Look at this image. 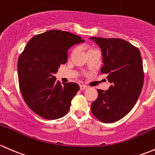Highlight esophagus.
Listing matches in <instances>:
<instances>
[{
  "mask_svg": "<svg viewBox=\"0 0 155 155\" xmlns=\"http://www.w3.org/2000/svg\"><path fill=\"white\" fill-rule=\"evenodd\" d=\"M88 88V87L86 85H80V89L81 90H84V89H87Z\"/></svg>",
  "mask_w": 155,
  "mask_h": 155,
  "instance_id": "esophagus-1",
  "label": "esophagus"
}]
</instances>
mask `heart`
I'll list each match as a JSON object with an SVG mask.
<instances>
[{
	"label": "heart",
	"instance_id": "obj_1",
	"mask_svg": "<svg viewBox=\"0 0 155 155\" xmlns=\"http://www.w3.org/2000/svg\"><path fill=\"white\" fill-rule=\"evenodd\" d=\"M93 50H96V49H94V48H88V51H87V52L88 51H93Z\"/></svg>",
	"mask_w": 155,
	"mask_h": 155
}]
</instances>
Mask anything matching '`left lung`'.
Returning <instances> with one entry per match:
<instances>
[{"label": "left lung", "mask_w": 155, "mask_h": 155, "mask_svg": "<svg viewBox=\"0 0 155 155\" xmlns=\"http://www.w3.org/2000/svg\"><path fill=\"white\" fill-rule=\"evenodd\" d=\"M101 49V74L111 86L97 89L98 98L91 104L92 114L104 123H112L126 116L134 107L143 89L144 71L140 50L117 38L90 37Z\"/></svg>", "instance_id": "left-lung-1"}]
</instances>
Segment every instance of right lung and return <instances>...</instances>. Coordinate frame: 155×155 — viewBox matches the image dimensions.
Returning <instances> with one entry per match:
<instances>
[{
    "label": "right lung",
    "instance_id": "obj_1",
    "mask_svg": "<svg viewBox=\"0 0 155 155\" xmlns=\"http://www.w3.org/2000/svg\"><path fill=\"white\" fill-rule=\"evenodd\" d=\"M84 42L81 37L60 30L33 36L18 60L19 89L30 110L45 119L63 117L80 89L76 83L60 84L54 77L68 59V49Z\"/></svg>",
    "mask_w": 155,
    "mask_h": 155
}]
</instances>
